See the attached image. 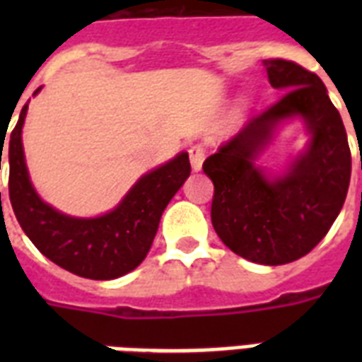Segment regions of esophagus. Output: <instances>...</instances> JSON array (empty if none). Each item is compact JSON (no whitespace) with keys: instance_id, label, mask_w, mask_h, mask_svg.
<instances>
[{"instance_id":"34e87169","label":"esophagus","mask_w":362,"mask_h":362,"mask_svg":"<svg viewBox=\"0 0 362 362\" xmlns=\"http://www.w3.org/2000/svg\"><path fill=\"white\" fill-rule=\"evenodd\" d=\"M187 152H189V161H192L193 170L201 169V167H203L204 156H206V146H204V142H193Z\"/></svg>"}]
</instances>
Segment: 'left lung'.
Instances as JSON below:
<instances>
[{
    "label": "left lung",
    "mask_w": 362,
    "mask_h": 362,
    "mask_svg": "<svg viewBox=\"0 0 362 362\" xmlns=\"http://www.w3.org/2000/svg\"><path fill=\"white\" fill-rule=\"evenodd\" d=\"M280 99L244 124L204 159L214 184L212 226L231 252L259 264H286L310 253L340 214L351 176V152L325 84L295 62H263ZM303 115L309 148L286 175L269 179L252 161L280 121Z\"/></svg>",
    "instance_id": "left-lung-1"
}]
</instances>
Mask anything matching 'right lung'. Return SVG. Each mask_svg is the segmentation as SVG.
<instances>
[{
	"mask_svg": "<svg viewBox=\"0 0 362 362\" xmlns=\"http://www.w3.org/2000/svg\"><path fill=\"white\" fill-rule=\"evenodd\" d=\"M25 112L28 103L22 107L7 142V163L8 199L28 238L45 257L82 278L115 280L136 269L152 246L165 206L192 173L187 153H178L169 163L142 176L109 214L71 218L42 203L31 186L22 148ZM3 139L1 144H5Z\"/></svg>",
	"mask_w": 362,
	"mask_h": 362,
	"instance_id": "obj_1",
	"label": "right lung"
}]
</instances>
